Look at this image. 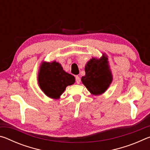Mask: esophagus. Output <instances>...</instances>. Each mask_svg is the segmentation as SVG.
Masks as SVG:
<instances>
[{"instance_id": "34e87169", "label": "esophagus", "mask_w": 150, "mask_h": 150, "mask_svg": "<svg viewBox=\"0 0 150 150\" xmlns=\"http://www.w3.org/2000/svg\"><path fill=\"white\" fill-rule=\"evenodd\" d=\"M75 81L77 84H79L81 83V78L79 77V76H75Z\"/></svg>"}]
</instances>
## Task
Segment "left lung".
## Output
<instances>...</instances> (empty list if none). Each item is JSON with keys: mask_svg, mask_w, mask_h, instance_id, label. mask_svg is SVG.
<instances>
[{"mask_svg": "<svg viewBox=\"0 0 150 150\" xmlns=\"http://www.w3.org/2000/svg\"><path fill=\"white\" fill-rule=\"evenodd\" d=\"M108 59L107 55L103 54L99 59L92 57L86 63L85 75L81 77V81L91 95H102L112 82Z\"/></svg>", "mask_w": 150, "mask_h": 150, "instance_id": "obj_1", "label": "left lung"}]
</instances>
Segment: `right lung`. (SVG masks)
<instances>
[{"label":"right lung","instance_id":"obj_1","mask_svg":"<svg viewBox=\"0 0 150 150\" xmlns=\"http://www.w3.org/2000/svg\"><path fill=\"white\" fill-rule=\"evenodd\" d=\"M74 76L65 72L56 61L44 62L40 65L38 82L45 95L53 99H59L66 87L74 84Z\"/></svg>","mask_w":150,"mask_h":150}]
</instances>
